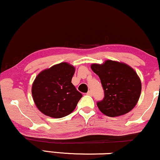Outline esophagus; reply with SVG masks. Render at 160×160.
<instances>
[{"label":"esophagus","instance_id":"obj_1","mask_svg":"<svg viewBox=\"0 0 160 160\" xmlns=\"http://www.w3.org/2000/svg\"><path fill=\"white\" fill-rule=\"evenodd\" d=\"M87 95H92V91L91 90H89L88 92V93H87Z\"/></svg>","mask_w":160,"mask_h":160}]
</instances>
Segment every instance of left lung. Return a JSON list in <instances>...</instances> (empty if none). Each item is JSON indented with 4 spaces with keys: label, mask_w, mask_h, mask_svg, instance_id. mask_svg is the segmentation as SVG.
Returning a JSON list of instances; mask_svg holds the SVG:
<instances>
[{
    "label": "left lung",
    "mask_w": 160,
    "mask_h": 160,
    "mask_svg": "<svg viewBox=\"0 0 160 160\" xmlns=\"http://www.w3.org/2000/svg\"><path fill=\"white\" fill-rule=\"evenodd\" d=\"M91 69L99 76L104 90V98L97 103L101 112L117 117L135 107L142 85L133 68L123 62L107 60L101 65L92 64Z\"/></svg>",
    "instance_id": "left-lung-1"
}]
</instances>
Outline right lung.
<instances>
[{
	"instance_id": "add662e5",
	"label": "right lung",
	"mask_w": 160,
	"mask_h": 160,
	"mask_svg": "<svg viewBox=\"0 0 160 160\" xmlns=\"http://www.w3.org/2000/svg\"><path fill=\"white\" fill-rule=\"evenodd\" d=\"M75 68L62 62L45 69L37 75L32 84L35 105L51 118L65 117L75 109L82 97L71 83Z\"/></svg>"
}]
</instances>
